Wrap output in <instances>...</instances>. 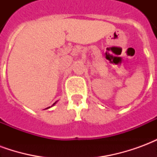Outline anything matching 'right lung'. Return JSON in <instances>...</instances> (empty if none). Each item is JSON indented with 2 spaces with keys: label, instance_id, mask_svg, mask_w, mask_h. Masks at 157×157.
<instances>
[{
  "label": "right lung",
  "instance_id": "right-lung-1",
  "mask_svg": "<svg viewBox=\"0 0 157 157\" xmlns=\"http://www.w3.org/2000/svg\"><path fill=\"white\" fill-rule=\"evenodd\" d=\"M55 103H54V104H53V105H52V106H54V105H55Z\"/></svg>",
  "mask_w": 157,
  "mask_h": 157
}]
</instances>
